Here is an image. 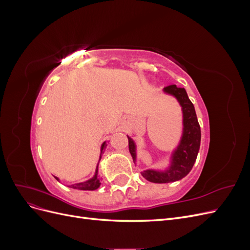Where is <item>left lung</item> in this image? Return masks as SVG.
Masks as SVG:
<instances>
[{
	"instance_id": "1",
	"label": "left lung",
	"mask_w": 250,
	"mask_h": 250,
	"mask_svg": "<svg viewBox=\"0 0 250 250\" xmlns=\"http://www.w3.org/2000/svg\"><path fill=\"white\" fill-rule=\"evenodd\" d=\"M166 95L175 98L183 112V133L178 143L170 155V164L166 169H147L141 172L142 176L150 183L168 184L180 180L187 176L192 170L200 148L201 131L196 116L194 105L188 99L186 89L177 87L175 84L163 89ZM129 142V151L137 164V145L134 141L127 135Z\"/></svg>"
}]
</instances>
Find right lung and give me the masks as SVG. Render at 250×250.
I'll return each instance as SVG.
<instances>
[{"mask_svg": "<svg viewBox=\"0 0 250 250\" xmlns=\"http://www.w3.org/2000/svg\"><path fill=\"white\" fill-rule=\"evenodd\" d=\"M107 146V143L106 141L103 142V144L101 145V153H100V158H99V162L101 160L102 157V153H103V150L105 149V147ZM99 162H98V165L96 167V171H95V174L94 176L92 178H89L85 181H82V183H77V184H74V185H71L69 186L70 188H77V190H82V191H94V190H97L98 188L100 187L101 185V177L99 175ZM56 178V180L60 181V179L56 176H54Z\"/></svg>", "mask_w": 250, "mask_h": 250, "instance_id": "1", "label": "right lung"}]
</instances>
